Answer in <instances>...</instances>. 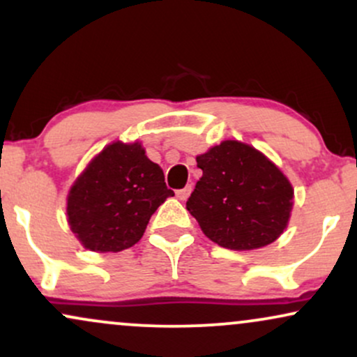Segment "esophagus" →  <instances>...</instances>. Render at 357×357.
I'll return each mask as SVG.
<instances>
[{
    "instance_id": "obj_1",
    "label": "esophagus",
    "mask_w": 357,
    "mask_h": 357,
    "mask_svg": "<svg viewBox=\"0 0 357 357\" xmlns=\"http://www.w3.org/2000/svg\"><path fill=\"white\" fill-rule=\"evenodd\" d=\"M190 192H191V186H186V188H184V190L176 191V198L181 199V202H184V199H188Z\"/></svg>"
}]
</instances>
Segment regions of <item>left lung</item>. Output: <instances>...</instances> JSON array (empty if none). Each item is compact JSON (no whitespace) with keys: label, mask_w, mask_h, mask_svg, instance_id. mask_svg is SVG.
<instances>
[{"label":"left lung","mask_w":357,"mask_h":357,"mask_svg":"<svg viewBox=\"0 0 357 357\" xmlns=\"http://www.w3.org/2000/svg\"><path fill=\"white\" fill-rule=\"evenodd\" d=\"M203 176L186 208L220 247L255 250L275 241L289 223L292 184L255 147L223 141L196 158Z\"/></svg>","instance_id":"left-lung-1"}]
</instances>
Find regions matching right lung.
Masks as SVG:
<instances>
[{
  "mask_svg": "<svg viewBox=\"0 0 357 357\" xmlns=\"http://www.w3.org/2000/svg\"><path fill=\"white\" fill-rule=\"evenodd\" d=\"M174 196L141 142L117 141L100 151L67 198L72 231L92 252H122L144 235L153 213Z\"/></svg>",
  "mask_w": 357,
  "mask_h": 357,
  "instance_id": "right-lung-1",
  "label": "right lung"
}]
</instances>
